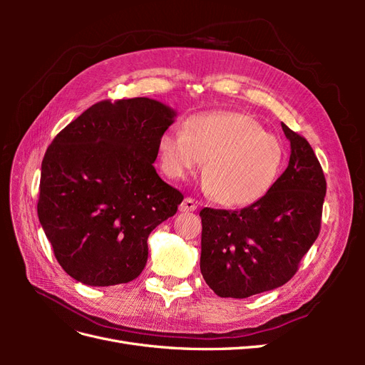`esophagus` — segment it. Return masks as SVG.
Listing matches in <instances>:
<instances>
[{
	"label": "esophagus",
	"mask_w": 365,
	"mask_h": 365,
	"mask_svg": "<svg viewBox=\"0 0 365 365\" xmlns=\"http://www.w3.org/2000/svg\"><path fill=\"white\" fill-rule=\"evenodd\" d=\"M196 201L192 200V197H184V201L180 204V212L189 213V212H195L196 210Z\"/></svg>",
	"instance_id": "obj_1"
}]
</instances>
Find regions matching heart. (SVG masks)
Segmentation results:
<instances>
[{
    "instance_id": "b5f03b06",
    "label": "heart",
    "mask_w": 365,
    "mask_h": 365,
    "mask_svg": "<svg viewBox=\"0 0 365 365\" xmlns=\"http://www.w3.org/2000/svg\"><path fill=\"white\" fill-rule=\"evenodd\" d=\"M158 155L172 180L187 178L205 161L207 190L225 207L260 201L286 163L283 141L252 115L236 111L200 113L185 120L184 130H164Z\"/></svg>"
}]
</instances>
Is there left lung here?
Listing matches in <instances>:
<instances>
[{
    "instance_id": "obj_1",
    "label": "left lung",
    "mask_w": 365,
    "mask_h": 365,
    "mask_svg": "<svg viewBox=\"0 0 365 365\" xmlns=\"http://www.w3.org/2000/svg\"><path fill=\"white\" fill-rule=\"evenodd\" d=\"M291 143L286 170L260 201L242 210L202 208L201 272L219 297L247 298L289 282L322 227L326 180L307 140Z\"/></svg>"
}]
</instances>
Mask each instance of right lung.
Masks as SVG:
<instances>
[{"instance_id":"obj_1","label":"right lung","mask_w":365,"mask_h":365,"mask_svg":"<svg viewBox=\"0 0 365 365\" xmlns=\"http://www.w3.org/2000/svg\"><path fill=\"white\" fill-rule=\"evenodd\" d=\"M176 111L148 97L103 101L54 137L42 160L38 216L63 271L90 286L137 279L150 231L184 196L153 163Z\"/></svg>"}]
</instances>
